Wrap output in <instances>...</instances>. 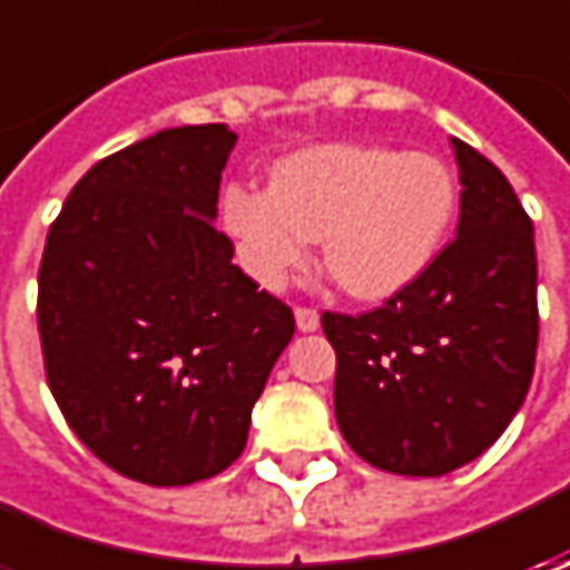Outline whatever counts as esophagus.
<instances>
[{"mask_svg":"<svg viewBox=\"0 0 570 570\" xmlns=\"http://www.w3.org/2000/svg\"><path fill=\"white\" fill-rule=\"evenodd\" d=\"M295 323L301 333H314L320 326V314L314 307H297L295 311Z\"/></svg>","mask_w":570,"mask_h":570,"instance_id":"34e87169","label":"esophagus"}]
</instances>
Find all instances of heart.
<instances>
[{"instance_id":"b5f03b06","label":"heart","mask_w":570,"mask_h":570,"mask_svg":"<svg viewBox=\"0 0 570 570\" xmlns=\"http://www.w3.org/2000/svg\"><path fill=\"white\" fill-rule=\"evenodd\" d=\"M456 215V180L428 151L326 142L285 155L273 184H228L222 225L263 288H282L320 237L323 266L364 301L396 295L441 253Z\"/></svg>"}]
</instances>
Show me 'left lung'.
I'll use <instances>...</instances> for the list:
<instances>
[{
	"label": "left lung",
	"mask_w": 570,
	"mask_h": 570,
	"mask_svg": "<svg viewBox=\"0 0 570 570\" xmlns=\"http://www.w3.org/2000/svg\"><path fill=\"white\" fill-rule=\"evenodd\" d=\"M450 145L463 184L456 237L377 311L323 314L342 438L396 475H444L485 453L537 364L533 222L489 158Z\"/></svg>",
	"instance_id": "1"
}]
</instances>
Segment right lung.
Returning a JSON list of instances; mask_svg holds the SVG:
<instances>
[{"instance_id": "add662e5", "label": "right lung", "mask_w": 570, "mask_h": 570, "mask_svg": "<svg viewBox=\"0 0 570 570\" xmlns=\"http://www.w3.org/2000/svg\"><path fill=\"white\" fill-rule=\"evenodd\" d=\"M225 122L174 126L104 158L59 212L37 278L47 383L78 441L145 485L212 479L295 336L215 230Z\"/></svg>"}]
</instances>
